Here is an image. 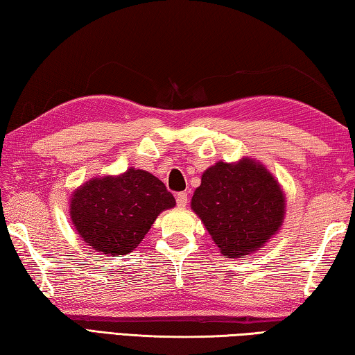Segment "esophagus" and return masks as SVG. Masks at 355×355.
Instances as JSON below:
<instances>
[{"mask_svg": "<svg viewBox=\"0 0 355 355\" xmlns=\"http://www.w3.org/2000/svg\"><path fill=\"white\" fill-rule=\"evenodd\" d=\"M177 206L178 208H186V205H188V194L186 192H180V194H177Z\"/></svg>", "mask_w": 355, "mask_h": 355, "instance_id": "1", "label": "esophagus"}]
</instances>
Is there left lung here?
Masks as SVG:
<instances>
[{"label": "left lung", "instance_id": "1", "mask_svg": "<svg viewBox=\"0 0 355 355\" xmlns=\"http://www.w3.org/2000/svg\"><path fill=\"white\" fill-rule=\"evenodd\" d=\"M191 209L223 256L239 257L262 248L286 218V194L259 161H217L202 175Z\"/></svg>", "mask_w": 355, "mask_h": 355}]
</instances>
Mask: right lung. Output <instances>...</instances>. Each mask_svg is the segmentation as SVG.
I'll list each match as a JSON object with an SVG mask.
<instances>
[{
    "label": "right lung",
    "mask_w": 355,
    "mask_h": 355,
    "mask_svg": "<svg viewBox=\"0 0 355 355\" xmlns=\"http://www.w3.org/2000/svg\"><path fill=\"white\" fill-rule=\"evenodd\" d=\"M175 206L161 180L128 167L119 175L88 180L69 198L76 233L89 248L124 256L138 247L161 212Z\"/></svg>",
    "instance_id": "1"
}]
</instances>
